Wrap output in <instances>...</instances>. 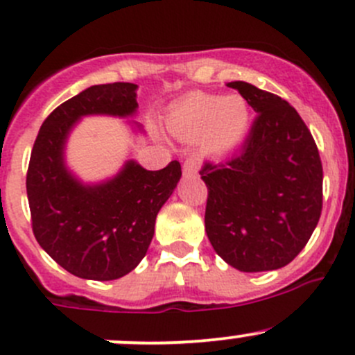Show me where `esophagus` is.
<instances>
[{
  "label": "esophagus",
  "mask_w": 355,
  "mask_h": 355,
  "mask_svg": "<svg viewBox=\"0 0 355 355\" xmlns=\"http://www.w3.org/2000/svg\"><path fill=\"white\" fill-rule=\"evenodd\" d=\"M199 159L198 157H187L184 163V175H196L199 171Z\"/></svg>",
  "instance_id": "34e87169"
}]
</instances>
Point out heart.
I'll use <instances>...</instances> for the list:
<instances>
[{
  "label": "heart",
  "mask_w": 355,
  "mask_h": 355,
  "mask_svg": "<svg viewBox=\"0 0 355 355\" xmlns=\"http://www.w3.org/2000/svg\"><path fill=\"white\" fill-rule=\"evenodd\" d=\"M166 127L182 141H202L209 155L225 156L242 148L249 135L250 111L241 96L194 92L175 103Z\"/></svg>",
  "instance_id": "b5f03b06"
}]
</instances>
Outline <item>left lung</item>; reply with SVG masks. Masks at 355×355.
<instances>
[{"label": "left lung", "instance_id": "obj_1", "mask_svg": "<svg viewBox=\"0 0 355 355\" xmlns=\"http://www.w3.org/2000/svg\"><path fill=\"white\" fill-rule=\"evenodd\" d=\"M257 116L244 148L227 163H204V225L218 256L245 273L287 266L313 235L323 206L316 142L285 99L235 80Z\"/></svg>", "mask_w": 355, "mask_h": 355}]
</instances>
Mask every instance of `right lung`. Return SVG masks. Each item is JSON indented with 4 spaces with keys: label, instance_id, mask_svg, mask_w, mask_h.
I'll use <instances>...</instances> for the list:
<instances>
[{
    "label": "right lung",
    "instance_id": "obj_1",
    "mask_svg": "<svg viewBox=\"0 0 355 355\" xmlns=\"http://www.w3.org/2000/svg\"><path fill=\"white\" fill-rule=\"evenodd\" d=\"M137 108L135 84L91 85L46 118L32 148V230L39 245L78 278L108 282L130 273L148 252L157 213L182 177L178 161L149 171L127 159L114 177L85 184L67 166V141L80 118H132ZM128 123L142 132L137 121Z\"/></svg>",
    "mask_w": 355,
    "mask_h": 355
}]
</instances>
